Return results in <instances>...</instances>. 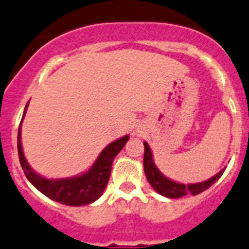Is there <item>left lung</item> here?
Listing matches in <instances>:
<instances>
[{
	"mask_svg": "<svg viewBox=\"0 0 249 249\" xmlns=\"http://www.w3.org/2000/svg\"><path fill=\"white\" fill-rule=\"evenodd\" d=\"M144 171L146 175L147 181L151 185V187L155 190L158 194L162 195L169 198H180V197L186 196V195H198L207 190L210 186L213 185L217 180H218L222 174L225 172V169H222L217 175H214L213 178H208V180L202 181V182L197 183H180L176 181H172L167 178L166 176H163L158 169V166L154 162V158H152V151L150 149L149 144L146 141H144Z\"/></svg>",
	"mask_w": 249,
	"mask_h": 249,
	"instance_id": "1",
	"label": "left lung"
}]
</instances>
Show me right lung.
Masks as SVG:
<instances>
[{"instance_id": "1", "label": "right lung", "mask_w": 249, "mask_h": 249, "mask_svg": "<svg viewBox=\"0 0 249 249\" xmlns=\"http://www.w3.org/2000/svg\"><path fill=\"white\" fill-rule=\"evenodd\" d=\"M27 107H28V103L24 108L22 120L26 115ZM22 120L18 127L17 147H18L19 162H21V166L28 181L35 186L38 191H41L42 194L46 195L49 198H52L53 201H57V202L63 203V205L84 206L97 201L107 187V183L110 178L111 165H113L114 159L125 146L126 141L129 140V135H125L110 142L100 152L90 169L84 174L67 178H46L37 174L24 158L21 142Z\"/></svg>"}]
</instances>
